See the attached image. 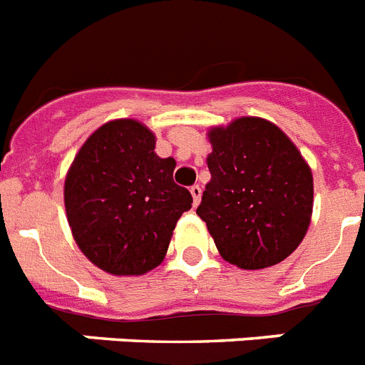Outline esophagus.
Returning <instances> with one entry per match:
<instances>
[{
    "instance_id": "esophagus-1",
    "label": "esophagus",
    "mask_w": 365,
    "mask_h": 365,
    "mask_svg": "<svg viewBox=\"0 0 365 365\" xmlns=\"http://www.w3.org/2000/svg\"><path fill=\"white\" fill-rule=\"evenodd\" d=\"M190 194H192V197H194V205H200L201 194H203V190H201V186L200 185L192 186V188H190Z\"/></svg>"
}]
</instances>
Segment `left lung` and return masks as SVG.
Returning <instances> with one entry per match:
<instances>
[{
  "label": "left lung",
  "mask_w": 365,
  "mask_h": 365,
  "mask_svg": "<svg viewBox=\"0 0 365 365\" xmlns=\"http://www.w3.org/2000/svg\"><path fill=\"white\" fill-rule=\"evenodd\" d=\"M210 180L197 216L220 255L244 270L278 264L293 254L312 222L313 177L278 126L239 117L209 130Z\"/></svg>",
  "instance_id": "8db88e82"
}]
</instances>
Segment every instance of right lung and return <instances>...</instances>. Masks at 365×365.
I'll return each mask as SVG.
<instances>
[{
	"label": "right lung",
	"instance_id": "1",
	"mask_svg": "<svg viewBox=\"0 0 365 365\" xmlns=\"http://www.w3.org/2000/svg\"><path fill=\"white\" fill-rule=\"evenodd\" d=\"M155 134L134 119L93 132L65 179V209L78 248L115 276H141L164 261L192 195L175 185L173 158L155 153Z\"/></svg>",
	"mask_w": 365,
	"mask_h": 365
}]
</instances>
